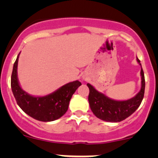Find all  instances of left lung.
<instances>
[{
  "label": "left lung",
  "instance_id": "1",
  "mask_svg": "<svg viewBox=\"0 0 158 158\" xmlns=\"http://www.w3.org/2000/svg\"><path fill=\"white\" fill-rule=\"evenodd\" d=\"M137 61L141 67V61ZM141 89L135 96L128 100H114L98 92L91 84L87 83L89 89V102L90 109L98 118L109 122H119L133 114L141 105L144 98L145 80L142 67L141 69Z\"/></svg>",
  "mask_w": 158,
  "mask_h": 158
}]
</instances>
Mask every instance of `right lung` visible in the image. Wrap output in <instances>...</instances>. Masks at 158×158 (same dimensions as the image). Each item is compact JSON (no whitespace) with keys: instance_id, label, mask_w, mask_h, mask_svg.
<instances>
[{"instance_id":"right-lung-1","label":"right lung","mask_w":158,"mask_h":158,"mask_svg":"<svg viewBox=\"0 0 158 158\" xmlns=\"http://www.w3.org/2000/svg\"><path fill=\"white\" fill-rule=\"evenodd\" d=\"M18 54L11 75V89L17 105L26 114L40 122H52L61 118L67 111L72 96L82 84L73 81L44 96H33L25 92L17 77Z\"/></svg>"}]
</instances>
